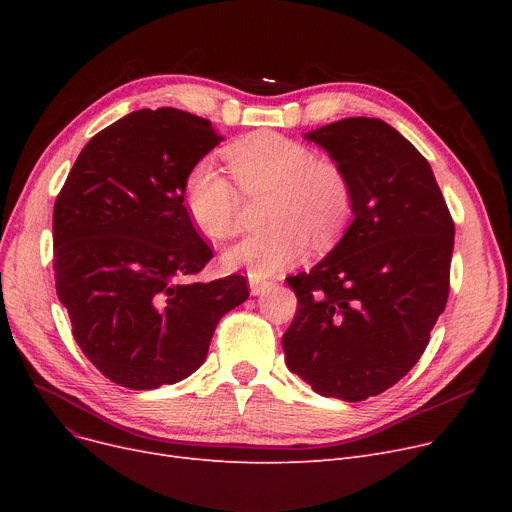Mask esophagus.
Listing matches in <instances>:
<instances>
[{
    "mask_svg": "<svg viewBox=\"0 0 512 512\" xmlns=\"http://www.w3.org/2000/svg\"><path fill=\"white\" fill-rule=\"evenodd\" d=\"M249 288H251V294L253 297H261V294H267L272 288H274V282H265V280H255L251 278L249 280Z\"/></svg>",
    "mask_w": 512,
    "mask_h": 512,
    "instance_id": "34e87169",
    "label": "esophagus"
}]
</instances>
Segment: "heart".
Returning <instances> with one entry per match:
<instances>
[{"instance_id": "1", "label": "heart", "mask_w": 512, "mask_h": 512, "mask_svg": "<svg viewBox=\"0 0 512 512\" xmlns=\"http://www.w3.org/2000/svg\"><path fill=\"white\" fill-rule=\"evenodd\" d=\"M230 170L245 191L274 188L272 228L251 232L224 251L228 270H245L251 278H274L309 249L328 245L351 215V184L336 161L315 153L284 134L261 130L234 143ZM184 205L195 228L209 240H226L238 230L236 186L209 159L199 161L184 180Z\"/></svg>"}]
</instances>
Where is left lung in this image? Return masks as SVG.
I'll list each match as a JSON object with an SVG mask.
<instances>
[{"instance_id": "obj_1", "label": "left lung", "mask_w": 512, "mask_h": 512, "mask_svg": "<svg viewBox=\"0 0 512 512\" xmlns=\"http://www.w3.org/2000/svg\"><path fill=\"white\" fill-rule=\"evenodd\" d=\"M351 184L353 222L309 272L286 278L299 309L286 365L317 394L348 402L413 369L448 299L454 224L427 159L378 118L311 132Z\"/></svg>"}]
</instances>
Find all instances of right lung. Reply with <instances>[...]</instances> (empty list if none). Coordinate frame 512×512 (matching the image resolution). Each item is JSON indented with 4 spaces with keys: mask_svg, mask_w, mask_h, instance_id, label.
Segmentation results:
<instances>
[{
    "mask_svg": "<svg viewBox=\"0 0 512 512\" xmlns=\"http://www.w3.org/2000/svg\"><path fill=\"white\" fill-rule=\"evenodd\" d=\"M224 137L176 107L132 112L80 151L53 207V270L72 336L130 390L195 373L245 276L193 282L213 257L184 205L188 172Z\"/></svg>",
    "mask_w": 512,
    "mask_h": 512,
    "instance_id": "obj_1",
    "label": "right lung"
}]
</instances>
